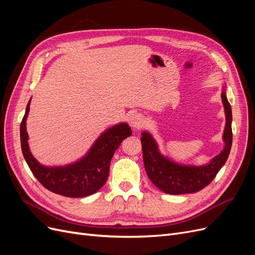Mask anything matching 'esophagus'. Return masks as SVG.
Listing matches in <instances>:
<instances>
[{
  "instance_id": "obj_1",
  "label": "esophagus",
  "mask_w": 255,
  "mask_h": 255,
  "mask_svg": "<svg viewBox=\"0 0 255 255\" xmlns=\"http://www.w3.org/2000/svg\"><path fill=\"white\" fill-rule=\"evenodd\" d=\"M128 123H129V126L132 127V128H139L142 126V123H143L142 116L140 114H137V113L132 114V115L129 116V118H128Z\"/></svg>"
}]
</instances>
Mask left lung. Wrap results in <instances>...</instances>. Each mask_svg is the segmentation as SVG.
Segmentation results:
<instances>
[{"instance_id":"left-lung-1","label":"left lung","mask_w":255,"mask_h":255,"mask_svg":"<svg viewBox=\"0 0 255 255\" xmlns=\"http://www.w3.org/2000/svg\"><path fill=\"white\" fill-rule=\"evenodd\" d=\"M222 103L226 113V128L223 133L225 148L210 163L203 166L180 165L161 155L155 140L148 132L141 135L142 156L146 174L151 182L169 195L192 194L203 189L217 175L227 161L232 146V110L226 91H222Z\"/></svg>"}]
</instances>
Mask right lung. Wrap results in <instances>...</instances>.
Segmentation results:
<instances>
[{
    "label": "right lung",
    "mask_w": 255,
    "mask_h": 255,
    "mask_svg": "<svg viewBox=\"0 0 255 255\" xmlns=\"http://www.w3.org/2000/svg\"><path fill=\"white\" fill-rule=\"evenodd\" d=\"M29 104L30 100L21 121L20 137L23 156L36 179L50 191L70 198L87 197L101 189L109 177L115 151L123 139L132 135L128 123H119L106 129L86 155L76 163L63 167H44L38 163L28 148L26 118Z\"/></svg>",
    "instance_id": "obj_1"
}]
</instances>
